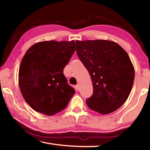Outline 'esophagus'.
I'll use <instances>...</instances> for the list:
<instances>
[{
	"label": "esophagus",
	"mask_w": 150,
	"mask_h": 150,
	"mask_svg": "<svg viewBox=\"0 0 150 150\" xmlns=\"http://www.w3.org/2000/svg\"><path fill=\"white\" fill-rule=\"evenodd\" d=\"M76 91H79V90H80V85H79V84H77V85H76Z\"/></svg>",
	"instance_id": "1"
}]
</instances>
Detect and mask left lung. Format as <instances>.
<instances>
[{"label": "left lung", "mask_w": 150, "mask_h": 150, "mask_svg": "<svg viewBox=\"0 0 150 150\" xmlns=\"http://www.w3.org/2000/svg\"><path fill=\"white\" fill-rule=\"evenodd\" d=\"M75 44L92 79L93 95L86 100L88 108L102 115L116 110L128 98L135 77L128 54L110 40H77Z\"/></svg>", "instance_id": "8db88e82"}]
</instances>
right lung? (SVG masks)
Wrapping results in <instances>:
<instances>
[{
    "instance_id": "obj_1",
    "label": "right lung",
    "mask_w": 150,
    "mask_h": 150,
    "mask_svg": "<svg viewBox=\"0 0 150 150\" xmlns=\"http://www.w3.org/2000/svg\"><path fill=\"white\" fill-rule=\"evenodd\" d=\"M75 50L74 40L40 42L27 50L20 63L18 84L34 110L52 116L67 106L75 91L63 72Z\"/></svg>"
}]
</instances>
